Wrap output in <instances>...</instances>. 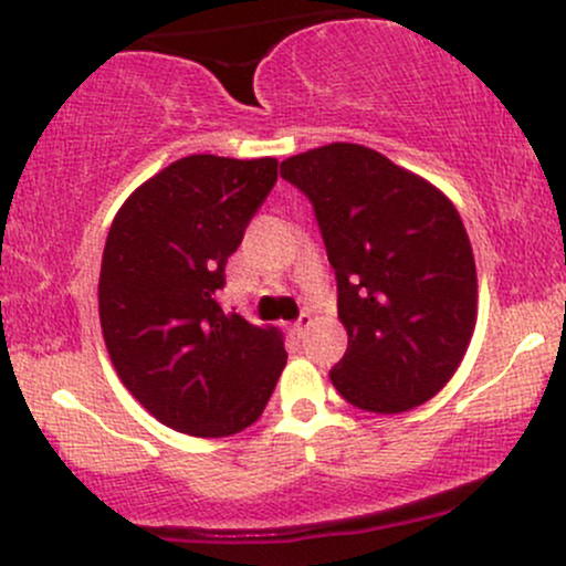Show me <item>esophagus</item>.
<instances>
[{
  "mask_svg": "<svg viewBox=\"0 0 566 566\" xmlns=\"http://www.w3.org/2000/svg\"><path fill=\"white\" fill-rule=\"evenodd\" d=\"M311 324H314V319H311V314H305V311H303V314L297 316V322L292 324V329H295V335H297V337H303L305 333H308Z\"/></svg>",
  "mask_w": 566,
  "mask_h": 566,
  "instance_id": "34e87169",
  "label": "esophagus"
}]
</instances>
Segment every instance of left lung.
<instances>
[{
  "mask_svg": "<svg viewBox=\"0 0 566 566\" xmlns=\"http://www.w3.org/2000/svg\"><path fill=\"white\" fill-rule=\"evenodd\" d=\"M314 205L337 279L348 348L337 394L396 415L437 396L476 327V263L458 210L437 186L359 143L282 161Z\"/></svg>",
  "mask_w": 566,
  "mask_h": 566,
  "instance_id": "8db88e82",
  "label": "left lung"
}]
</instances>
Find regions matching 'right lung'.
Masks as SVG:
<instances>
[{"label":"right lung","instance_id":"1","mask_svg":"<svg viewBox=\"0 0 566 566\" xmlns=\"http://www.w3.org/2000/svg\"><path fill=\"white\" fill-rule=\"evenodd\" d=\"M274 157L191 154L135 188L103 250L97 311L112 365L159 423L231 437L287 365L282 333L226 314V261L276 184Z\"/></svg>","mask_w":566,"mask_h":566}]
</instances>
